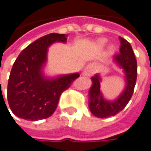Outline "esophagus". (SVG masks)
Segmentation results:
<instances>
[{"label": "esophagus", "instance_id": "34e87169", "mask_svg": "<svg viewBox=\"0 0 151 151\" xmlns=\"http://www.w3.org/2000/svg\"><path fill=\"white\" fill-rule=\"evenodd\" d=\"M96 64L95 63H89V64H88L87 65V67L84 69V70H83V75L84 76H91V75H93L95 72H96Z\"/></svg>", "mask_w": 151, "mask_h": 151}]
</instances>
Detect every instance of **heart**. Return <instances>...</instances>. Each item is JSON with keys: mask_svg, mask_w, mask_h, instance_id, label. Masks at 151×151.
Returning a JSON list of instances; mask_svg holds the SVG:
<instances>
[{"mask_svg": "<svg viewBox=\"0 0 151 151\" xmlns=\"http://www.w3.org/2000/svg\"><path fill=\"white\" fill-rule=\"evenodd\" d=\"M105 43H106V40L105 39H99L96 41V45H97L98 47H103L105 45ZM110 49H112V47H110Z\"/></svg>", "mask_w": 151, "mask_h": 151, "instance_id": "heart-1", "label": "heart"}]
</instances>
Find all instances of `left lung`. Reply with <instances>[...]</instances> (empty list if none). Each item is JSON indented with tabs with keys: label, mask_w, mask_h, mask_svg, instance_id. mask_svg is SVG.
I'll list each match as a JSON object with an SVG mask.
<instances>
[{
	"label": "left lung",
	"mask_w": 151,
	"mask_h": 151,
	"mask_svg": "<svg viewBox=\"0 0 151 151\" xmlns=\"http://www.w3.org/2000/svg\"><path fill=\"white\" fill-rule=\"evenodd\" d=\"M119 40L120 53L114 56L113 63L122 70L126 86L116 99L107 100L101 91V76L96 74L91 78L92 86L88 92V107L91 113L97 118L104 119L118 114L126 107L134 93L137 79V62L130 43L122 37H119Z\"/></svg>",
	"instance_id": "obj_1"
}]
</instances>
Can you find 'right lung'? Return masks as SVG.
I'll list each match as a JSON object with an SVG mask.
<instances>
[{"instance_id":"1","label":"right lung","mask_w":151,"mask_h":151,"mask_svg":"<svg viewBox=\"0 0 151 151\" xmlns=\"http://www.w3.org/2000/svg\"><path fill=\"white\" fill-rule=\"evenodd\" d=\"M66 40V34L45 35L27 46L16 59L9 79L7 98L17 117L31 121L50 117L61 94L80 76L78 72L56 77H47L44 73L48 47Z\"/></svg>"}]
</instances>
